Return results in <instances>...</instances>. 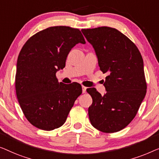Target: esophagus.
I'll return each mask as SVG.
<instances>
[{"mask_svg": "<svg viewBox=\"0 0 159 159\" xmlns=\"http://www.w3.org/2000/svg\"><path fill=\"white\" fill-rule=\"evenodd\" d=\"M86 86H82V91H83V93H86Z\"/></svg>", "mask_w": 159, "mask_h": 159, "instance_id": "34e87169", "label": "esophagus"}]
</instances>
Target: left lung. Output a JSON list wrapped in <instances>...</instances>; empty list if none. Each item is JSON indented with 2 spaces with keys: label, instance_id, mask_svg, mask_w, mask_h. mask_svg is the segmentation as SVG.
<instances>
[{
  "label": "left lung",
  "instance_id": "8db88e82",
  "mask_svg": "<svg viewBox=\"0 0 159 159\" xmlns=\"http://www.w3.org/2000/svg\"><path fill=\"white\" fill-rule=\"evenodd\" d=\"M81 31L94 48L100 70L109 74L104 96L95 88L86 89L93 100L89 108V120L103 133H116L130 123L146 96L143 57L137 46L115 28Z\"/></svg>",
  "mask_w": 159,
  "mask_h": 159
}]
</instances>
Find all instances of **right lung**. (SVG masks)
I'll use <instances>...</instances> for the list:
<instances>
[{"mask_svg": "<svg viewBox=\"0 0 159 159\" xmlns=\"http://www.w3.org/2000/svg\"><path fill=\"white\" fill-rule=\"evenodd\" d=\"M78 43H86L79 30L51 26L32 36L20 51L16 93L25 117L37 128L50 131L61 127L82 93L80 84H59L56 77Z\"/></svg>", "mask_w": 159, "mask_h": 159, "instance_id": "obj_1", "label": "right lung"}]
</instances>
